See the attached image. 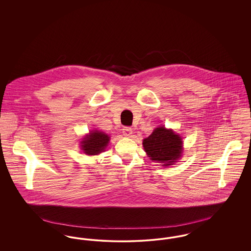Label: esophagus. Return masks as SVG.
<instances>
[{"label":"esophagus","instance_id":"esophagus-1","mask_svg":"<svg viewBox=\"0 0 251 251\" xmlns=\"http://www.w3.org/2000/svg\"><path fill=\"white\" fill-rule=\"evenodd\" d=\"M122 132L125 136H128V137H131V134H132V129L130 127H124L122 129Z\"/></svg>","mask_w":251,"mask_h":251}]
</instances>
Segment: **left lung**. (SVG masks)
Returning a JSON list of instances; mask_svg holds the SVG:
<instances>
[{
  "instance_id": "1",
  "label": "left lung",
  "mask_w": 251,
  "mask_h": 251,
  "mask_svg": "<svg viewBox=\"0 0 251 251\" xmlns=\"http://www.w3.org/2000/svg\"><path fill=\"white\" fill-rule=\"evenodd\" d=\"M147 155L163 167L174 165L182 153V140L179 134L164 126L156 128L152 133L143 140Z\"/></svg>"
}]
</instances>
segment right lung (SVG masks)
Segmentation results:
<instances>
[{"mask_svg": "<svg viewBox=\"0 0 251 251\" xmlns=\"http://www.w3.org/2000/svg\"><path fill=\"white\" fill-rule=\"evenodd\" d=\"M110 137L103 131H92L85 135L81 143V149L87 155H98L105 151Z\"/></svg>", "mask_w": 251, "mask_h": 251, "instance_id": "right-lung-1", "label": "right lung"}]
</instances>
